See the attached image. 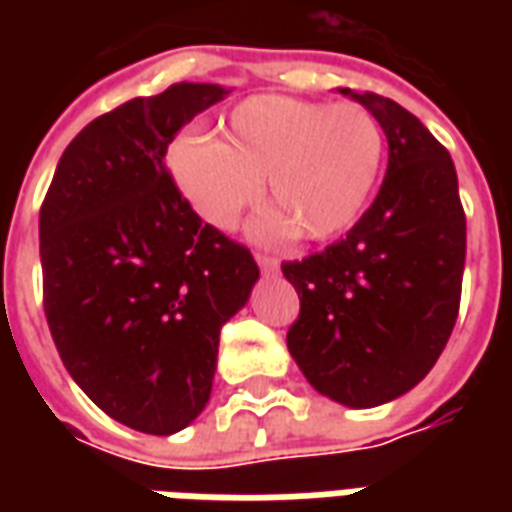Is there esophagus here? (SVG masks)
<instances>
[{"mask_svg":"<svg viewBox=\"0 0 512 512\" xmlns=\"http://www.w3.org/2000/svg\"><path fill=\"white\" fill-rule=\"evenodd\" d=\"M255 260H257V266L263 268V271H266V274H277L279 263H277V260H274V257H268V255H255Z\"/></svg>","mask_w":512,"mask_h":512,"instance_id":"1","label":"esophagus"}]
</instances>
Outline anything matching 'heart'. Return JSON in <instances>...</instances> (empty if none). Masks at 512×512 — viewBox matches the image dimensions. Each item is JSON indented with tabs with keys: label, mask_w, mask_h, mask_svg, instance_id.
<instances>
[{
	"label": "heart",
	"mask_w": 512,
	"mask_h": 512,
	"mask_svg": "<svg viewBox=\"0 0 512 512\" xmlns=\"http://www.w3.org/2000/svg\"><path fill=\"white\" fill-rule=\"evenodd\" d=\"M169 172L213 227L227 230L263 189L271 205L252 222L260 241L301 230L310 241L343 235L365 211L384 164V131L365 106L257 95L216 136H180Z\"/></svg>",
	"instance_id": "obj_1"
}]
</instances>
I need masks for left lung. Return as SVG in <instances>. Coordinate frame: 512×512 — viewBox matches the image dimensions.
<instances>
[{
  "instance_id": "obj_1",
  "label": "left lung",
  "mask_w": 512,
  "mask_h": 512,
  "mask_svg": "<svg viewBox=\"0 0 512 512\" xmlns=\"http://www.w3.org/2000/svg\"><path fill=\"white\" fill-rule=\"evenodd\" d=\"M340 93L376 117L389 164L378 197L343 241L282 263L301 301L288 351L315 392L373 408L414 389L450 340L466 216L450 153L417 117L384 95Z\"/></svg>"
}]
</instances>
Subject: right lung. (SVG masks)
Here are the masks:
<instances>
[{
  "label": "right lung",
  "mask_w": 512,
  "mask_h": 512,
  "mask_svg": "<svg viewBox=\"0 0 512 512\" xmlns=\"http://www.w3.org/2000/svg\"><path fill=\"white\" fill-rule=\"evenodd\" d=\"M222 84L178 82L95 117L40 208L43 307L65 370L95 406L169 436L211 400L219 332L260 279L249 249L202 224L164 169Z\"/></svg>",
  "instance_id": "right-lung-1"
}]
</instances>
